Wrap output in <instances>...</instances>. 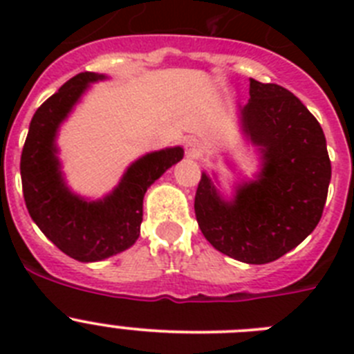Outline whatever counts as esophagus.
Here are the masks:
<instances>
[{
  "instance_id": "1",
  "label": "esophagus",
  "mask_w": 354,
  "mask_h": 354,
  "mask_svg": "<svg viewBox=\"0 0 354 354\" xmlns=\"http://www.w3.org/2000/svg\"><path fill=\"white\" fill-rule=\"evenodd\" d=\"M186 154L189 156V158H198V156L202 154V143H200V140H186Z\"/></svg>"
}]
</instances>
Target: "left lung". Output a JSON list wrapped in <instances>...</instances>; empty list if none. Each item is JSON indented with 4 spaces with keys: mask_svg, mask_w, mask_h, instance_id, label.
<instances>
[{
    "mask_svg": "<svg viewBox=\"0 0 354 354\" xmlns=\"http://www.w3.org/2000/svg\"><path fill=\"white\" fill-rule=\"evenodd\" d=\"M241 127L261 150V174L237 186L230 202L202 174L195 214L218 252L246 264H268L296 248L317 227L331 162L317 118L280 84L250 80Z\"/></svg>",
    "mask_w": 354,
    "mask_h": 354,
    "instance_id": "8db88e82",
    "label": "left lung"
}]
</instances>
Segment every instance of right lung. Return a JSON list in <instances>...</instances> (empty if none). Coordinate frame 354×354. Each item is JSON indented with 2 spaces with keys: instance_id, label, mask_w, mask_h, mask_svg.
Wrapping results in <instances>:
<instances>
[{
  "instance_id": "right-lung-1",
  "label": "right lung",
  "mask_w": 354,
  "mask_h": 354,
  "mask_svg": "<svg viewBox=\"0 0 354 354\" xmlns=\"http://www.w3.org/2000/svg\"><path fill=\"white\" fill-rule=\"evenodd\" d=\"M104 77L81 72L53 93L31 118L21 154L23 195L31 220L62 252L80 262L102 261L136 243L147 187L184 156L180 147L143 156L102 200L88 202L71 193L56 158V133L88 84Z\"/></svg>"
}]
</instances>
